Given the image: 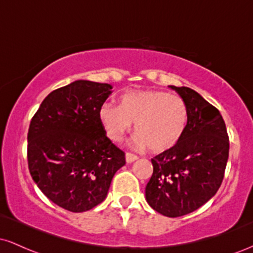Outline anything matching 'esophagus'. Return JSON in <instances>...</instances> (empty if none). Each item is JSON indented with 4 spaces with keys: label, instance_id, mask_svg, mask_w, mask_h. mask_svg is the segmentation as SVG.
I'll use <instances>...</instances> for the list:
<instances>
[{
    "label": "esophagus",
    "instance_id": "obj_1",
    "mask_svg": "<svg viewBox=\"0 0 253 253\" xmlns=\"http://www.w3.org/2000/svg\"><path fill=\"white\" fill-rule=\"evenodd\" d=\"M125 157H126L127 163H133V162L138 159V157H136L135 155H133V153H129V152H127L126 156H125Z\"/></svg>",
    "mask_w": 253,
    "mask_h": 253
}]
</instances>
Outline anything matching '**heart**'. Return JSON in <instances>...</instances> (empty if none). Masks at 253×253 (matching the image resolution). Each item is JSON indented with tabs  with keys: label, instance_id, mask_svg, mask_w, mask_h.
Returning a JSON list of instances; mask_svg holds the SVG:
<instances>
[{
	"label": "heart",
	"instance_id": "heart-1",
	"mask_svg": "<svg viewBox=\"0 0 253 253\" xmlns=\"http://www.w3.org/2000/svg\"><path fill=\"white\" fill-rule=\"evenodd\" d=\"M98 119L110 140L121 141L134 124L136 134L130 146L138 151L147 147L159 153L172 149L188 126V107L178 95L163 90H136L121 96L120 106L103 103Z\"/></svg>",
	"mask_w": 253,
	"mask_h": 253
}]
</instances>
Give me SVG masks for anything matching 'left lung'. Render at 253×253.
I'll use <instances>...</instances> for the list:
<instances>
[{"label": "left lung", "instance_id": "left-lung-1", "mask_svg": "<svg viewBox=\"0 0 253 253\" xmlns=\"http://www.w3.org/2000/svg\"><path fill=\"white\" fill-rule=\"evenodd\" d=\"M188 107V126L179 143L151 159L153 173L146 201L169 217L189 214L216 194L228 159L225 121L215 107L195 90L169 85Z\"/></svg>", "mask_w": 253, "mask_h": 253}]
</instances>
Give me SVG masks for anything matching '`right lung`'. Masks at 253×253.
Masks as SVG:
<instances>
[{"label":"right lung","mask_w":253,"mask_h":253,"mask_svg":"<svg viewBox=\"0 0 253 253\" xmlns=\"http://www.w3.org/2000/svg\"><path fill=\"white\" fill-rule=\"evenodd\" d=\"M113 86L75 81L53 90L40 104L28 129L31 176L43 195L81 213L100 205L125 153L109 140L98 110Z\"/></svg>","instance_id":"right-lung-1"}]
</instances>
